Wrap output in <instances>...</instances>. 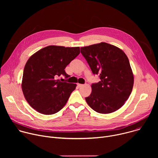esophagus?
<instances>
[{"instance_id": "esophagus-1", "label": "esophagus", "mask_w": 158, "mask_h": 158, "mask_svg": "<svg viewBox=\"0 0 158 158\" xmlns=\"http://www.w3.org/2000/svg\"><path fill=\"white\" fill-rule=\"evenodd\" d=\"M83 85H84L83 84H77V86H78V87H82V86H83Z\"/></svg>"}]
</instances>
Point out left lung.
<instances>
[{"label": "left lung", "mask_w": 158, "mask_h": 158, "mask_svg": "<svg viewBox=\"0 0 158 158\" xmlns=\"http://www.w3.org/2000/svg\"><path fill=\"white\" fill-rule=\"evenodd\" d=\"M94 74L100 81L91 85L92 92L85 98L87 104L101 114L120 109L132 92L134 75L129 59L119 48L101 42L81 48Z\"/></svg>", "instance_id": "8db88e82"}]
</instances>
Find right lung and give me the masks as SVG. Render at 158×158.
<instances>
[{"mask_svg": "<svg viewBox=\"0 0 158 158\" xmlns=\"http://www.w3.org/2000/svg\"><path fill=\"white\" fill-rule=\"evenodd\" d=\"M79 53V47L49 46L29 57L21 86L27 102L39 113L53 114L65 105L77 85L61 82L57 77L61 74L69 77L64 69Z\"/></svg>", "mask_w": 158, "mask_h": 158, "instance_id": "1", "label": "right lung"}]
</instances>
